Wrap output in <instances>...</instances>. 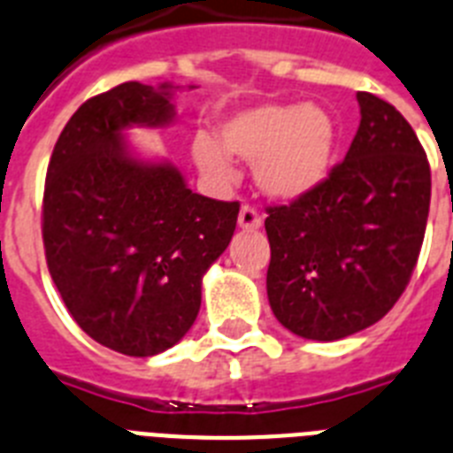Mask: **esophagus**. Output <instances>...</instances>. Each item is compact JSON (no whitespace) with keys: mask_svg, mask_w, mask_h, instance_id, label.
Listing matches in <instances>:
<instances>
[{"mask_svg":"<svg viewBox=\"0 0 453 453\" xmlns=\"http://www.w3.org/2000/svg\"><path fill=\"white\" fill-rule=\"evenodd\" d=\"M262 226V214L257 211L256 207H250V204H244L242 211H239V227L242 230H257Z\"/></svg>","mask_w":453,"mask_h":453,"instance_id":"obj_1","label":"esophagus"}]
</instances>
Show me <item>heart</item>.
<instances>
[{
  "label": "heart",
  "mask_w": 453,
  "mask_h": 453,
  "mask_svg": "<svg viewBox=\"0 0 453 453\" xmlns=\"http://www.w3.org/2000/svg\"><path fill=\"white\" fill-rule=\"evenodd\" d=\"M219 140L209 133L193 138L197 168L216 184L234 177L230 154L253 161L262 193L276 200H299L318 191L332 173L338 128L320 105L260 104L237 110L219 124Z\"/></svg>",
  "instance_id": "obj_1"
}]
</instances>
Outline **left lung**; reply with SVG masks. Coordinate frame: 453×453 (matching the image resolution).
I'll return each instance as SVG.
<instances>
[{
  "instance_id": "1",
  "label": "left lung",
  "mask_w": 453,
  "mask_h": 453,
  "mask_svg": "<svg viewBox=\"0 0 453 453\" xmlns=\"http://www.w3.org/2000/svg\"><path fill=\"white\" fill-rule=\"evenodd\" d=\"M362 121L325 184L269 207L267 297L276 320L338 341L382 320L410 283L431 207L426 151L405 117L357 94Z\"/></svg>"
}]
</instances>
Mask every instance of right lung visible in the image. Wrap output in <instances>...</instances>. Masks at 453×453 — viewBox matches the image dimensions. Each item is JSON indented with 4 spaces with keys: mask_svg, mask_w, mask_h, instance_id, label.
Returning <instances> with one entry per match:
<instances>
[{
    "mask_svg": "<svg viewBox=\"0 0 453 453\" xmlns=\"http://www.w3.org/2000/svg\"><path fill=\"white\" fill-rule=\"evenodd\" d=\"M174 87L124 82L80 105L57 140L43 191V246L80 329L154 357L196 322L203 276L227 249L239 203L193 193L168 161L133 156L124 131L174 119Z\"/></svg>",
    "mask_w": 453,
    "mask_h": 453,
    "instance_id": "add662e5",
    "label": "right lung"
}]
</instances>
